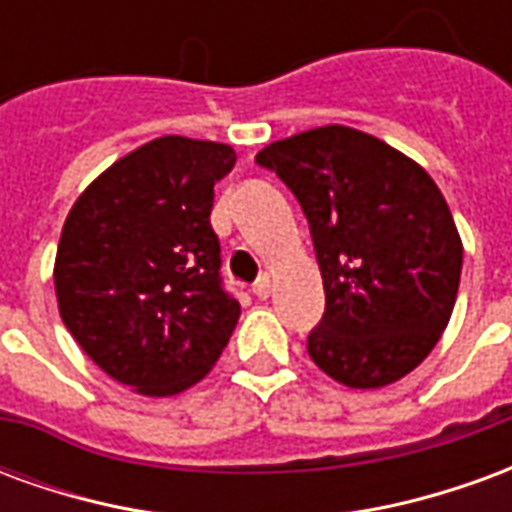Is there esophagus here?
Here are the masks:
<instances>
[{
  "label": "esophagus",
  "mask_w": 512,
  "mask_h": 512,
  "mask_svg": "<svg viewBox=\"0 0 512 512\" xmlns=\"http://www.w3.org/2000/svg\"><path fill=\"white\" fill-rule=\"evenodd\" d=\"M252 293H255L257 299H268V296H271V279L263 274V277L257 279L255 285H252Z\"/></svg>",
  "instance_id": "34e87169"
}]
</instances>
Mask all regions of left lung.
Wrapping results in <instances>:
<instances>
[{
	"instance_id": "obj_1",
	"label": "left lung",
	"mask_w": 512,
	"mask_h": 512,
	"mask_svg": "<svg viewBox=\"0 0 512 512\" xmlns=\"http://www.w3.org/2000/svg\"><path fill=\"white\" fill-rule=\"evenodd\" d=\"M310 222L326 312L312 362L351 389L403 378L450 323L463 244L447 200L417 161L376 136L323 126L263 147Z\"/></svg>"
}]
</instances>
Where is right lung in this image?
I'll return each instance as SVG.
<instances>
[{"instance_id":"obj_1","label":"right lung","mask_w":512,"mask_h":512,"mask_svg":"<svg viewBox=\"0 0 512 512\" xmlns=\"http://www.w3.org/2000/svg\"><path fill=\"white\" fill-rule=\"evenodd\" d=\"M233 164L230 145L161 136L98 175L65 219L62 323L106 376L142 395L197 384L238 323L211 227L213 186Z\"/></svg>"}]
</instances>
